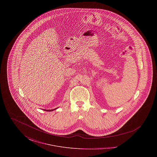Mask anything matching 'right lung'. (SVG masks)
<instances>
[{
	"label": "right lung",
	"instance_id": "1",
	"mask_svg": "<svg viewBox=\"0 0 157 157\" xmlns=\"http://www.w3.org/2000/svg\"><path fill=\"white\" fill-rule=\"evenodd\" d=\"M58 108H55V109H49V110H46V109H45L44 111H54V110H55V109H56Z\"/></svg>",
	"mask_w": 157,
	"mask_h": 157
}]
</instances>
